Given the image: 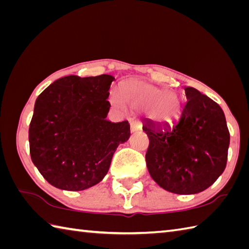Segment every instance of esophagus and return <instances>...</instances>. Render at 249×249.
Instances as JSON below:
<instances>
[{"label":"esophagus","mask_w":249,"mask_h":249,"mask_svg":"<svg viewBox=\"0 0 249 249\" xmlns=\"http://www.w3.org/2000/svg\"><path fill=\"white\" fill-rule=\"evenodd\" d=\"M142 128L141 122L139 120H131L130 121V130L131 133H136V131H139Z\"/></svg>","instance_id":"1"}]
</instances>
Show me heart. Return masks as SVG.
Listing matches in <instances>:
<instances>
[{
    "instance_id": "heart-1",
    "label": "heart",
    "mask_w": 249,
    "mask_h": 249,
    "mask_svg": "<svg viewBox=\"0 0 249 249\" xmlns=\"http://www.w3.org/2000/svg\"><path fill=\"white\" fill-rule=\"evenodd\" d=\"M124 96L131 107L149 109V116L157 123H172L182 110L181 98L178 94L149 83H128L125 87ZM111 100L115 105H123V98L116 93L111 94Z\"/></svg>"
}]
</instances>
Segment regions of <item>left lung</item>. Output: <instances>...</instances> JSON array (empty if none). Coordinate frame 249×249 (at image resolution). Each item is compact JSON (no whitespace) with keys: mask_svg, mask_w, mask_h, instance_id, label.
Segmentation results:
<instances>
[{"mask_svg":"<svg viewBox=\"0 0 249 249\" xmlns=\"http://www.w3.org/2000/svg\"><path fill=\"white\" fill-rule=\"evenodd\" d=\"M187 102L173 125L146 122L145 154L152 178L179 195L203 192L224 172L230 134L217 103L194 88L185 89Z\"/></svg>","mask_w":249,"mask_h":249,"instance_id":"8db88e82","label":"left lung"}]
</instances>
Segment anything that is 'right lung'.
Here are the masks:
<instances>
[{
	"instance_id": "right-lung-1",
	"label": "right lung",
	"mask_w": 249,
	"mask_h": 249,
	"mask_svg": "<svg viewBox=\"0 0 249 249\" xmlns=\"http://www.w3.org/2000/svg\"><path fill=\"white\" fill-rule=\"evenodd\" d=\"M110 75L57 79L37 97L29 128L31 160L52 186L77 192L107 174L120 143L127 141V121L106 120Z\"/></svg>"
}]
</instances>
